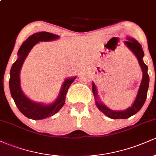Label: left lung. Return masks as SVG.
<instances>
[{"label": "left lung", "instance_id": "left-lung-1", "mask_svg": "<svg viewBox=\"0 0 156 156\" xmlns=\"http://www.w3.org/2000/svg\"><path fill=\"white\" fill-rule=\"evenodd\" d=\"M128 40L125 41V43L128 46V48L135 54L136 56L139 63L140 64V67L142 69L143 77L141 80V83L139 87V92H138L136 98L134 101L133 104L130 108H128L127 110L122 111V112H114V111L111 110L107 108L105 105H103L101 102L98 101V94H97L96 87L94 83H92V92L94 93V98H95L96 105L98 108L102 112L104 113L106 116L109 118L116 119H128L134 115L135 114L139 112L141 108V107L144 105V102L146 101L147 95L148 87H149V76L147 73V66L143 62L142 58L144 56V52H143L142 48H141V44L135 39L131 38H128Z\"/></svg>", "mask_w": 156, "mask_h": 156}]
</instances>
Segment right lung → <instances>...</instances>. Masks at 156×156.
I'll use <instances>...</instances> for the list:
<instances>
[{"instance_id":"right-lung-1","label":"right lung","mask_w":156,"mask_h":156,"mask_svg":"<svg viewBox=\"0 0 156 156\" xmlns=\"http://www.w3.org/2000/svg\"><path fill=\"white\" fill-rule=\"evenodd\" d=\"M58 36L48 32L42 31L35 33L23 42L18 51V58L13 64L10 71L9 89L11 94L14 99L16 105L23 115L29 119L39 120L49 117H52L56 114L63 107L65 103V98L68 89L76 79V78H68L65 80L62 86L58 99L52 104L43 105L40 103H35L30 101L23 94L20 85V71L29 51L36 44L41 41H51L58 38Z\"/></svg>"}]
</instances>
